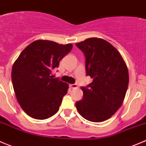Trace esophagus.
I'll use <instances>...</instances> for the list:
<instances>
[{"label": "esophagus", "mask_w": 146, "mask_h": 146, "mask_svg": "<svg viewBox=\"0 0 146 146\" xmlns=\"http://www.w3.org/2000/svg\"><path fill=\"white\" fill-rule=\"evenodd\" d=\"M70 87L71 89H76L78 88V85L76 84H70Z\"/></svg>", "instance_id": "esophagus-1"}]
</instances>
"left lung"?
<instances>
[{"instance_id":"obj_1","label":"left lung","mask_w":146,"mask_h":146,"mask_svg":"<svg viewBox=\"0 0 146 146\" xmlns=\"http://www.w3.org/2000/svg\"><path fill=\"white\" fill-rule=\"evenodd\" d=\"M85 57L86 76L92 83L82 86L83 98L76 102L81 116L92 122H102L121 107L129 82L127 66L112 44L103 39L92 37L76 43Z\"/></svg>"}]
</instances>
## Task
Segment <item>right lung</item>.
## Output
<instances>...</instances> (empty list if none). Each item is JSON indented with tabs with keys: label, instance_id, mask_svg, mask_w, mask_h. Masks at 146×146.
<instances>
[{
	"label": "right lung",
	"instance_id": "obj_1",
	"mask_svg": "<svg viewBox=\"0 0 146 146\" xmlns=\"http://www.w3.org/2000/svg\"><path fill=\"white\" fill-rule=\"evenodd\" d=\"M72 47L36 40L24 49L14 63L11 73L14 91L23 110L30 117L43 120L58 111L69 86L52 78L51 74Z\"/></svg>",
	"mask_w": 146,
	"mask_h": 146
}]
</instances>
